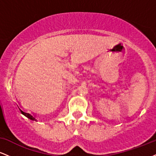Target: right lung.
Listing matches in <instances>:
<instances>
[{
  "label": "right lung",
  "mask_w": 156,
  "mask_h": 156,
  "mask_svg": "<svg viewBox=\"0 0 156 156\" xmlns=\"http://www.w3.org/2000/svg\"><path fill=\"white\" fill-rule=\"evenodd\" d=\"M23 113L25 114V115H26L28 118H30V119H33V120H35V119H36L35 118L33 117V116L31 115V114H28V113H25V112H23Z\"/></svg>",
  "instance_id": "add662e5"
}]
</instances>
